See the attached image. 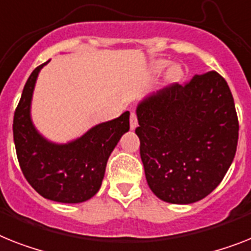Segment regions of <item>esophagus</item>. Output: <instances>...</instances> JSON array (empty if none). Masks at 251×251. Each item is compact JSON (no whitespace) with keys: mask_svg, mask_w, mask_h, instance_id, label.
<instances>
[{"mask_svg":"<svg viewBox=\"0 0 251 251\" xmlns=\"http://www.w3.org/2000/svg\"><path fill=\"white\" fill-rule=\"evenodd\" d=\"M129 126H130V129H134V128H136V127H137V126H138L137 114H136V111H130Z\"/></svg>","mask_w":251,"mask_h":251,"instance_id":"1","label":"esophagus"}]
</instances>
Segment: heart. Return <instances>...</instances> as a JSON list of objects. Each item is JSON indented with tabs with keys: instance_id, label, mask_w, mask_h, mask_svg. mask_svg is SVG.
Instances as JSON below:
<instances>
[{
	"instance_id": "b5f03b06",
	"label": "heart",
	"mask_w": 251,
	"mask_h": 251,
	"mask_svg": "<svg viewBox=\"0 0 251 251\" xmlns=\"http://www.w3.org/2000/svg\"><path fill=\"white\" fill-rule=\"evenodd\" d=\"M167 64L168 63H165V61H159V63H156L155 68H156V70H161V69H164L165 66H167ZM179 74H181V69H179V68H177V66H176V68H173V69H172V72H171L172 76H175L176 78V76H178Z\"/></svg>"
}]
</instances>
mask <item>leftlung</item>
I'll list each match as a JSON object with an SVG mask.
<instances>
[{
  "mask_svg": "<svg viewBox=\"0 0 251 251\" xmlns=\"http://www.w3.org/2000/svg\"><path fill=\"white\" fill-rule=\"evenodd\" d=\"M137 118L145 176L159 199L191 204L222 182L235 158L239 119L221 74L165 87L138 105Z\"/></svg>",
  "mask_w": 251,
  "mask_h": 251,
  "instance_id": "1",
  "label": "left lung"
}]
</instances>
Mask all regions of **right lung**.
I'll use <instances>...</instances> for the list:
<instances>
[{
    "label": "right lung",
    "instance_id": "add662e5",
    "mask_svg": "<svg viewBox=\"0 0 251 251\" xmlns=\"http://www.w3.org/2000/svg\"><path fill=\"white\" fill-rule=\"evenodd\" d=\"M47 63L33 70L15 109L12 133L16 156L23 175L39 195L52 201L83 202L100 190L107 159L129 129V113L97 124L68 145L46 141L33 127L29 109L37 75Z\"/></svg>",
    "mask_w": 251,
    "mask_h": 251
}]
</instances>
